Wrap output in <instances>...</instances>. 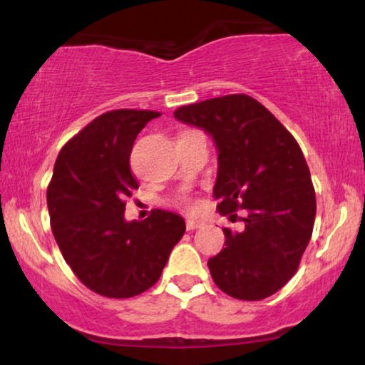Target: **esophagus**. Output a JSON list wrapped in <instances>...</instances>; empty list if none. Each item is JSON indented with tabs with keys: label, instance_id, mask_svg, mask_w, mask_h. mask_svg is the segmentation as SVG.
I'll list each match as a JSON object with an SVG mask.
<instances>
[{
	"label": "esophagus",
	"instance_id": "obj_1",
	"mask_svg": "<svg viewBox=\"0 0 365 365\" xmlns=\"http://www.w3.org/2000/svg\"><path fill=\"white\" fill-rule=\"evenodd\" d=\"M202 226H204V222L201 221V219H187V221H186L187 231H194V229H199Z\"/></svg>",
	"mask_w": 365,
	"mask_h": 365
}]
</instances>
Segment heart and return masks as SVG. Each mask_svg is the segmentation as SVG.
<instances>
[{"mask_svg": "<svg viewBox=\"0 0 365 365\" xmlns=\"http://www.w3.org/2000/svg\"><path fill=\"white\" fill-rule=\"evenodd\" d=\"M176 204H178L179 207L186 209V211H194V209L197 207V202L194 201L192 197H187V196H184V197H179L178 201H176Z\"/></svg>", "mask_w": 365, "mask_h": 365, "instance_id": "obj_1", "label": "heart"}]
</instances>
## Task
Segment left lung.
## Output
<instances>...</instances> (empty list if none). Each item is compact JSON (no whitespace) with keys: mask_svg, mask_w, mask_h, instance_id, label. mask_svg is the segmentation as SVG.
I'll return each mask as SVG.
<instances>
[{"mask_svg":"<svg viewBox=\"0 0 365 365\" xmlns=\"http://www.w3.org/2000/svg\"><path fill=\"white\" fill-rule=\"evenodd\" d=\"M211 134L217 146L214 197L244 231L224 227L222 251L207 261L216 286L241 301H261L296 274L312 236L316 191L306 158L282 123L247 94L206 99L174 111Z\"/></svg>","mask_w":365,"mask_h":365,"instance_id":"obj_1","label":"left lung"}]
</instances>
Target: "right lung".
I'll use <instances>...</instances> for the list:
<instances>
[{
  "mask_svg": "<svg viewBox=\"0 0 365 365\" xmlns=\"http://www.w3.org/2000/svg\"><path fill=\"white\" fill-rule=\"evenodd\" d=\"M161 113L114 109L93 119L61 148L46 199L51 231L64 261L99 296L128 299L158 282L186 224L154 209L124 221L126 199L139 187L129 156L139 131Z\"/></svg>",
  "mask_w": 365,
  "mask_h": 365,
  "instance_id": "right-lung-1",
  "label": "right lung"
}]
</instances>
